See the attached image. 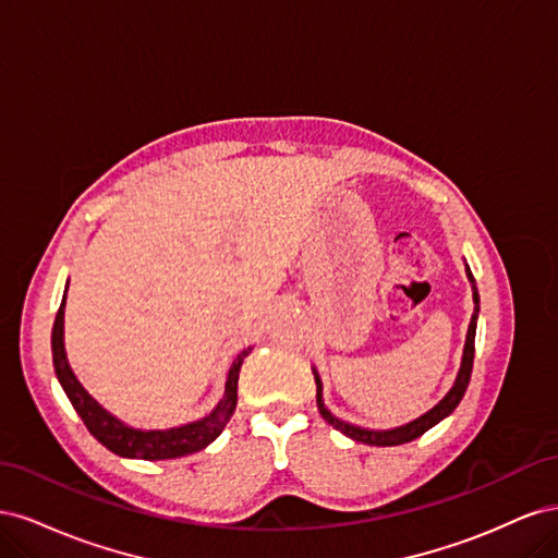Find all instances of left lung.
<instances>
[{
	"instance_id": "8db88e82",
	"label": "left lung",
	"mask_w": 558,
	"mask_h": 558,
	"mask_svg": "<svg viewBox=\"0 0 558 558\" xmlns=\"http://www.w3.org/2000/svg\"><path fill=\"white\" fill-rule=\"evenodd\" d=\"M468 272V279L472 281V300H475V314H472L470 318V328H468V337H465V349H463V361H461V369H459V377H456L451 391L435 404V408L430 412H426L424 416H418L414 421H410L408 426H400V428H393V430H367V428H359V426H351V424H344V421H340L337 416H332L326 404H324V396H320V379L318 375L314 373V379H316V404H318V412L320 416H324L328 424L332 428H337L340 433H344L347 437H351V440L356 442H363V445H375V447H393V445H404V442H412L416 440V437L424 435L426 430H430L435 424H440V421L445 416H449L456 404L461 402V398L465 396V388L470 384V375H472V361H475V330H477V314H480V295H477V286H475V277H472L470 267H465Z\"/></svg>"
}]
</instances>
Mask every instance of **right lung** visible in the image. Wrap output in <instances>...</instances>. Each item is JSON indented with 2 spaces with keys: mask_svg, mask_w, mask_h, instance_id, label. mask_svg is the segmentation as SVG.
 Returning <instances> with one entry per match:
<instances>
[{
  "mask_svg": "<svg viewBox=\"0 0 558 558\" xmlns=\"http://www.w3.org/2000/svg\"><path fill=\"white\" fill-rule=\"evenodd\" d=\"M64 298H66V291H64ZM64 298H62V305L56 314L53 337H50L56 375L64 388L66 398H70L81 421L86 424V428L90 430V435L97 442H102L109 451H113L118 456H128V459L162 461V459H179V456L205 449L209 442H214L216 437L223 433L234 408H238V379H240L242 363L251 353V347L244 349L240 356L234 359V363L230 367V375H228V384H226V396L221 402H218V408L209 416L193 421V424H185L179 428H167V430L130 428L123 424V421H118L113 414H109L102 404H97L95 398L88 396L86 388H83L78 384V379L74 377L70 363H66L64 342H62Z\"/></svg>",
  "mask_w": 558,
  "mask_h": 558,
  "instance_id": "add662e5",
  "label": "right lung"
}]
</instances>
